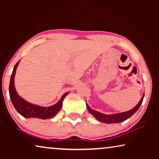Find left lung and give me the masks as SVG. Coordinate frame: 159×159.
<instances>
[{"label": "left lung", "mask_w": 159, "mask_h": 159, "mask_svg": "<svg viewBox=\"0 0 159 159\" xmlns=\"http://www.w3.org/2000/svg\"><path fill=\"white\" fill-rule=\"evenodd\" d=\"M144 97V93L143 96L142 97L140 101H139V103L137 104V105L134 107L133 109H131L130 111H126V112L119 113V114L105 115V114H102V113L97 111L95 110L92 109L89 106H88V104L87 103H86V105H87L88 111H89L90 114L93 116H95L96 119H98L99 121L105 123H117L123 122L124 121V120H127L128 118L131 117L134 113L138 111V109L139 108V107L141 106V104L142 103Z\"/></svg>", "instance_id": "1"}]
</instances>
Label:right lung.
Segmentation results:
<instances>
[{
  "mask_svg": "<svg viewBox=\"0 0 159 159\" xmlns=\"http://www.w3.org/2000/svg\"><path fill=\"white\" fill-rule=\"evenodd\" d=\"M19 62H20V61L15 64L14 69H13L9 85L10 97L15 109L17 110L19 114H20L22 116L25 118H41V119H48V118L55 116L57 114V112L60 111L61 107H62V102L64 98L68 95V93H64L61 98L60 100L53 106L42 107L29 103L28 102L25 101L18 95L15 88L14 78Z\"/></svg>",
  "mask_w": 159,
  "mask_h": 159,
  "instance_id": "obj_1",
  "label": "right lung"
}]
</instances>
